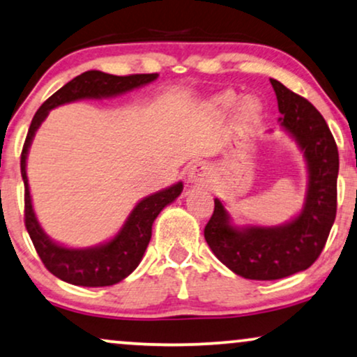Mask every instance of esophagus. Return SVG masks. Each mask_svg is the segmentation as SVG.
<instances>
[{
    "instance_id": "esophagus-1",
    "label": "esophagus",
    "mask_w": 357,
    "mask_h": 357,
    "mask_svg": "<svg viewBox=\"0 0 357 357\" xmlns=\"http://www.w3.org/2000/svg\"><path fill=\"white\" fill-rule=\"evenodd\" d=\"M208 178H210V169H208V165L205 162H195V164H192L188 167V172H187V180L190 185H203L208 182Z\"/></svg>"
}]
</instances>
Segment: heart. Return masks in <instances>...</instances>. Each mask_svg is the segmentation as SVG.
<instances>
[{"instance_id": "heart-1", "label": "heart", "mask_w": 357, "mask_h": 357, "mask_svg": "<svg viewBox=\"0 0 357 357\" xmlns=\"http://www.w3.org/2000/svg\"><path fill=\"white\" fill-rule=\"evenodd\" d=\"M238 101H239V96L236 95L233 90H225L211 100V108L218 111V113H226V111L233 109L234 106L238 105ZM259 111H261V103H259V100L254 98V96H248V98L241 101L239 105L241 118L252 119Z\"/></svg>"}]
</instances>
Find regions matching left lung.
I'll list each match as a JSON object with an SVG mask.
<instances>
[{
  "mask_svg": "<svg viewBox=\"0 0 357 357\" xmlns=\"http://www.w3.org/2000/svg\"><path fill=\"white\" fill-rule=\"evenodd\" d=\"M282 118L280 126L295 139L308 169V188L297 218L280 226L231 225L225 205L205 226L208 246L228 269L244 279L277 280L308 269L325 248L336 218L340 155L320 111L280 82L271 78Z\"/></svg>",
  "mask_w": 357,
  "mask_h": 357,
  "instance_id": "8db88e82",
  "label": "left lung"
}]
</instances>
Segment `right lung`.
Instances as JSON below:
<instances>
[{
	"instance_id": "right-lung-1",
	"label": "right lung",
	"mask_w": 357,
	"mask_h": 357,
	"mask_svg": "<svg viewBox=\"0 0 357 357\" xmlns=\"http://www.w3.org/2000/svg\"><path fill=\"white\" fill-rule=\"evenodd\" d=\"M157 77H159L157 73L118 77L100 70H88L55 91L50 98L44 101L32 118L21 152V175L24 180V223L40 261L50 274L59 277L60 280L82 287H108L126 279L144 256L152 236V223L157 215L182 193L183 183L178 182L154 195L142 198L129 213L126 223L123 225L119 233L108 243L86 249L60 246L44 233L32 208L26 174V159L32 137L47 118L49 111L60 105L77 100L108 98V96L126 93L134 88L154 82Z\"/></svg>"
}]
</instances>
